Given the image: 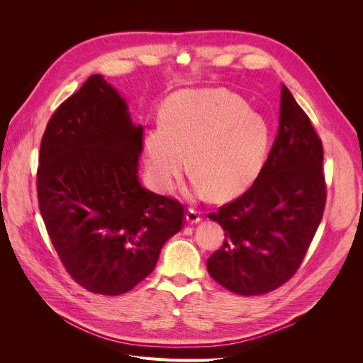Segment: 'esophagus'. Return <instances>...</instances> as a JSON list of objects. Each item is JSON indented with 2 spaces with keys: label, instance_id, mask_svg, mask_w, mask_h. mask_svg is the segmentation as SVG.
<instances>
[{
  "label": "esophagus",
  "instance_id": "esophagus-1",
  "mask_svg": "<svg viewBox=\"0 0 363 363\" xmlns=\"http://www.w3.org/2000/svg\"><path fill=\"white\" fill-rule=\"evenodd\" d=\"M201 220V212L197 207H188L186 212V222L188 223H197Z\"/></svg>",
  "mask_w": 363,
  "mask_h": 363
}]
</instances>
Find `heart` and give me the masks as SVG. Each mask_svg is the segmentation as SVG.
Returning <instances> with one entry per match:
<instances>
[{
	"mask_svg": "<svg viewBox=\"0 0 363 363\" xmlns=\"http://www.w3.org/2000/svg\"><path fill=\"white\" fill-rule=\"evenodd\" d=\"M144 141L150 177L160 191L181 178L185 157L200 189L230 199L260 172L269 130L260 114L223 89L179 91L163 103Z\"/></svg>",
	"mask_w": 363,
	"mask_h": 363,
	"instance_id": "1",
	"label": "heart"
}]
</instances>
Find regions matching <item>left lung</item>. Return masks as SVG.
I'll return each mask as SVG.
<instances>
[{
	"label": "left lung",
	"instance_id": "obj_1",
	"mask_svg": "<svg viewBox=\"0 0 363 363\" xmlns=\"http://www.w3.org/2000/svg\"><path fill=\"white\" fill-rule=\"evenodd\" d=\"M322 141L287 86L281 89L277 140L244 194L208 213L225 231L207 271L240 296H260L294 277L327 203Z\"/></svg>",
	"mask_w": 363,
	"mask_h": 363
}]
</instances>
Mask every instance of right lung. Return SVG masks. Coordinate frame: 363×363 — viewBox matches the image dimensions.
I'll return each instance as SVG.
<instances>
[{"instance_id":"obj_1","label":"right lung","mask_w":363,"mask_h":363,"mask_svg":"<svg viewBox=\"0 0 363 363\" xmlns=\"http://www.w3.org/2000/svg\"><path fill=\"white\" fill-rule=\"evenodd\" d=\"M143 135L121 95L92 74L57 107L41 140V216L67 274L94 294L130 291L185 222L181 201L140 184Z\"/></svg>"}]
</instances>
